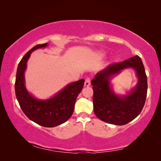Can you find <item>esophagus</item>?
Returning a JSON list of instances; mask_svg holds the SVG:
<instances>
[{"instance_id":"34e87169","label":"esophagus","mask_w":161,"mask_h":161,"mask_svg":"<svg viewBox=\"0 0 161 161\" xmlns=\"http://www.w3.org/2000/svg\"><path fill=\"white\" fill-rule=\"evenodd\" d=\"M89 85H90V78L86 77L85 79V81H84V86H89Z\"/></svg>"}]
</instances>
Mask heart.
Returning <instances> with one entry per match:
<instances>
[{"mask_svg":"<svg viewBox=\"0 0 161 161\" xmlns=\"http://www.w3.org/2000/svg\"><path fill=\"white\" fill-rule=\"evenodd\" d=\"M103 54H104V53H99V55H101V56H103Z\"/></svg>","mask_w":161,"mask_h":161,"instance_id":"obj_1","label":"heart"}]
</instances>
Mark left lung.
<instances>
[{"label":"left lung","mask_w":161,"mask_h":161,"mask_svg":"<svg viewBox=\"0 0 161 161\" xmlns=\"http://www.w3.org/2000/svg\"><path fill=\"white\" fill-rule=\"evenodd\" d=\"M127 68H133L136 71L138 83L129 95L120 97L114 93L109 80ZM91 83L94 91V111L102 121L121 126L131 121L142 111L147 96L148 83L143 64L138 55L109 64L98 72Z\"/></svg>","instance_id":"obj_1"}]
</instances>
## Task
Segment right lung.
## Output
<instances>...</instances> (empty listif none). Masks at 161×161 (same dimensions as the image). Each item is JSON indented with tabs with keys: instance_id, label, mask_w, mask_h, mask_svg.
Returning a JSON list of instances; mask_svg holds the SVG:
<instances>
[{
	"instance_id": "right-lung-1",
	"label": "right lung",
	"mask_w": 161,
	"mask_h": 161,
	"mask_svg": "<svg viewBox=\"0 0 161 161\" xmlns=\"http://www.w3.org/2000/svg\"><path fill=\"white\" fill-rule=\"evenodd\" d=\"M47 43L35 45L19 62L15 83L16 98L23 113L29 119L44 127H54L64 123L72 115L77 97L83 88L84 80L72 82L55 96L46 100L37 99L25 86V71L32 52L45 47Z\"/></svg>"
}]
</instances>
